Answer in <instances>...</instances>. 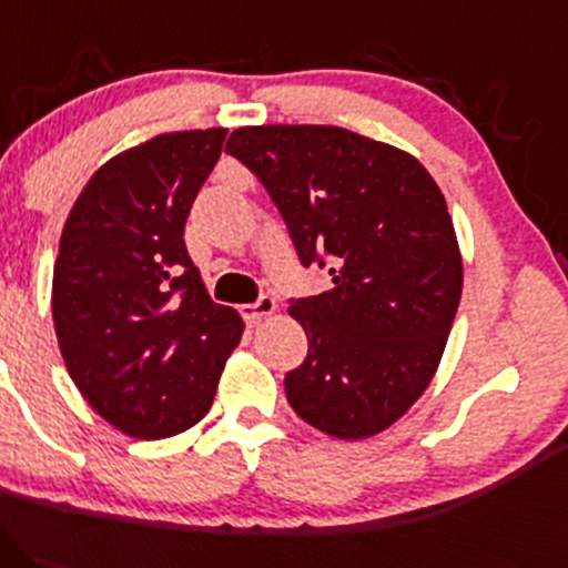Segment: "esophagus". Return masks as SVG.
<instances>
[{
    "instance_id": "esophagus-1",
    "label": "esophagus",
    "mask_w": 568,
    "mask_h": 568,
    "mask_svg": "<svg viewBox=\"0 0 568 568\" xmlns=\"http://www.w3.org/2000/svg\"><path fill=\"white\" fill-rule=\"evenodd\" d=\"M273 311H276V301H273V297H260L257 303L244 305V308H241V314H244V318H246V322H250V324H257L260 318L271 316Z\"/></svg>"
}]
</instances>
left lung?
I'll use <instances>...</instances> for the list:
<instances>
[{"label": "left lung", "mask_w": 568, "mask_h": 568, "mask_svg": "<svg viewBox=\"0 0 568 568\" xmlns=\"http://www.w3.org/2000/svg\"><path fill=\"white\" fill-rule=\"evenodd\" d=\"M225 152L265 184L301 263L333 286L292 301L308 356L284 378L292 410L337 439L378 435L435 378L464 265L437 182L410 152L337 125H246Z\"/></svg>", "instance_id": "left-lung-1"}]
</instances>
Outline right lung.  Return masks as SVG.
Returning a JSON list of instances; mask_svg holds the SVG:
<instances>
[{
    "instance_id": "obj_1",
    "label": "right lung",
    "mask_w": 568,
    "mask_h": 568,
    "mask_svg": "<svg viewBox=\"0 0 568 568\" xmlns=\"http://www.w3.org/2000/svg\"><path fill=\"white\" fill-rule=\"evenodd\" d=\"M227 129L161 133L101 165L74 201L53 267L59 348L88 405L123 435L161 439L199 424L239 311L209 297L184 222Z\"/></svg>"
}]
</instances>
